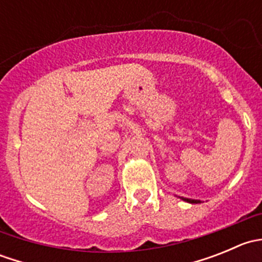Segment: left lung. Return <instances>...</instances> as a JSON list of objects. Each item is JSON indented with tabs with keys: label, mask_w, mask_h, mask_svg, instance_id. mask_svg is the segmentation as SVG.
Listing matches in <instances>:
<instances>
[{
	"label": "left lung",
	"mask_w": 262,
	"mask_h": 262,
	"mask_svg": "<svg viewBox=\"0 0 262 262\" xmlns=\"http://www.w3.org/2000/svg\"><path fill=\"white\" fill-rule=\"evenodd\" d=\"M184 202H187V203H191V204H198V203H200V200H194V199H187V198H181Z\"/></svg>",
	"instance_id": "left-lung-1"
}]
</instances>
